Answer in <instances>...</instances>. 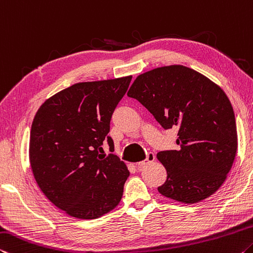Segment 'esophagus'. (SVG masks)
<instances>
[{"label":"esophagus","mask_w":253,"mask_h":253,"mask_svg":"<svg viewBox=\"0 0 253 253\" xmlns=\"http://www.w3.org/2000/svg\"><path fill=\"white\" fill-rule=\"evenodd\" d=\"M155 159H156L155 154H152V152H149V154L147 155V158L146 159L142 160V161H140V163H138V167H143V166H146L148 164L152 163V161H155Z\"/></svg>","instance_id":"obj_1"}]
</instances>
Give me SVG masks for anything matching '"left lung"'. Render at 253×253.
I'll return each mask as SVG.
<instances>
[{
	"label": "left lung",
	"mask_w": 253,
	"mask_h": 253,
	"mask_svg": "<svg viewBox=\"0 0 253 253\" xmlns=\"http://www.w3.org/2000/svg\"><path fill=\"white\" fill-rule=\"evenodd\" d=\"M165 130L177 127L178 150L160 151L167 170L158 192L194 204L216 192L226 179L238 149L230 99L220 86L181 65L159 67L135 78L127 92Z\"/></svg>",
	"instance_id": "left-lung-1"
}]
</instances>
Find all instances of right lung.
<instances>
[{
    "label": "right lung",
    "mask_w": 253,
    "mask_h": 253,
    "mask_svg": "<svg viewBox=\"0 0 253 253\" xmlns=\"http://www.w3.org/2000/svg\"><path fill=\"white\" fill-rule=\"evenodd\" d=\"M132 76L77 83L48 98L33 119L29 158L37 184L65 213L93 220L121 201L129 177L118 156L101 155L114 143L110 122Z\"/></svg>",
    "instance_id": "right-lung-1"
}]
</instances>
